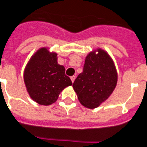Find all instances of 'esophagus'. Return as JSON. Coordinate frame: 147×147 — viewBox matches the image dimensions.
I'll list each match as a JSON object with an SVG mask.
<instances>
[{
  "label": "esophagus",
  "instance_id": "obj_1",
  "mask_svg": "<svg viewBox=\"0 0 147 147\" xmlns=\"http://www.w3.org/2000/svg\"><path fill=\"white\" fill-rule=\"evenodd\" d=\"M75 78H76V76H72V77H70V79H71L72 82H74Z\"/></svg>",
  "mask_w": 147,
  "mask_h": 147
}]
</instances>
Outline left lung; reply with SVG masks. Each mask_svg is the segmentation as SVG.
Listing matches in <instances>:
<instances>
[{
  "label": "left lung",
  "instance_id": "obj_1",
  "mask_svg": "<svg viewBox=\"0 0 147 147\" xmlns=\"http://www.w3.org/2000/svg\"><path fill=\"white\" fill-rule=\"evenodd\" d=\"M86 57L83 71L73 84L78 98L85 107L94 109L110 97L117 85L118 74L113 60L101 49Z\"/></svg>",
  "mask_w": 147,
  "mask_h": 147
}]
</instances>
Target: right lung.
Wrapping results in <instances>:
<instances>
[{"instance_id":"obj_1","label":"right lung","mask_w":147,"mask_h":147,"mask_svg":"<svg viewBox=\"0 0 147 147\" xmlns=\"http://www.w3.org/2000/svg\"><path fill=\"white\" fill-rule=\"evenodd\" d=\"M63 65L57 64L56 53L41 48L33 55L24 72V81L31 98L40 105L54 103L65 87L71 86Z\"/></svg>"}]
</instances>
